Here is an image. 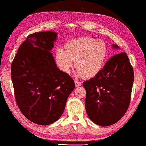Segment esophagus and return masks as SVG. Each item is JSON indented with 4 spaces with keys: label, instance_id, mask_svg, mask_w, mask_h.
I'll return each instance as SVG.
<instances>
[{
    "label": "esophagus",
    "instance_id": "obj_1",
    "mask_svg": "<svg viewBox=\"0 0 146 146\" xmlns=\"http://www.w3.org/2000/svg\"><path fill=\"white\" fill-rule=\"evenodd\" d=\"M75 84H76V87H79V86L82 85V83L76 80H75Z\"/></svg>",
    "mask_w": 146,
    "mask_h": 146
}]
</instances>
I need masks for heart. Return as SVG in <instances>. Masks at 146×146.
I'll return each mask as SVG.
<instances>
[{"instance_id":"1","label":"heart","mask_w":146,"mask_h":146,"mask_svg":"<svg viewBox=\"0 0 146 146\" xmlns=\"http://www.w3.org/2000/svg\"><path fill=\"white\" fill-rule=\"evenodd\" d=\"M107 54L106 44L102 40L82 37L67 42L65 50L58 48L56 50V60L59 68L68 73L75 60L77 75L92 77L103 68Z\"/></svg>"}]
</instances>
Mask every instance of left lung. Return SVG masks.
<instances>
[{
    "mask_svg": "<svg viewBox=\"0 0 146 146\" xmlns=\"http://www.w3.org/2000/svg\"><path fill=\"white\" fill-rule=\"evenodd\" d=\"M114 48L119 47L113 44ZM134 71L125 52H119L106 62L101 71L84 82L86 110L95 124L108 126L123 117L129 107Z\"/></svg>",
    "mask_w": 146,
    "mask_h": 146,
    "instance_id": "1",
    "label": "left lung"
}]
</instances>
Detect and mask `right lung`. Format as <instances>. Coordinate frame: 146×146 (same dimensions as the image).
<instances>
[{"mask_svg":"<svg viewBox=\"0 0 146 146\" xmlns=\"http://www.w3.org/2000/svg\"><path fill=\"white\" fill-rule=\"evenodd\" d=\"M57 33L29 35L20 46L11 65L17 105L23 115L39 125H48L62 115L75 88L72 78L56 66L50 50Z\"/></svg>","mask_w":146,"mask_h":146,"instance_id":"1","label":"right lung"}]
</instances>
